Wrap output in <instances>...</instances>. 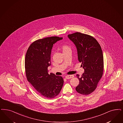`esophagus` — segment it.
Returning a JSON list of instances; mask_svg holds the SVG:
<instances>
[{
	"instance_id": "1",
	"label": "esophagus",
	"mask_w": 123,
	"mask_h": 123,
	"mask_svg": "<svg viewBox=\"0 0 123 123\" xmlns=\"http://www.w3.org/2000/svg\"><path fill=\"white\" fill-rule=\"evenodd\" d=\"M74 75H65V77L66 79H70V78H72L73 77H74Z\"/></svg>"
}]
</instances>
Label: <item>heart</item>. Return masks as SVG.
Segmentation results:
<instances>
[{"label":"heart","mask_w":123,"mask_h":123,"mask_svg":"<svg viewBox=\"0 0 123 123\" xmlns=\"http://www.w3.org/2000/svg\"><path fill=\"white\" fill-rule=\"evenodd\" d=\"M62 50H63V52L70 49V47H69V46H68V45H64L62 46Z\"/></svg>","instance_id":"obj_1"}]
</instances>
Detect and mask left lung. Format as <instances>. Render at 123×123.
Instances as JSON below:
<instances>
[{
    "label": "left lung",
    "instance_id": "obj_1",
    "mask_svg": "<svg viewBox=\"0 0 123 123\" xmlns=\"http://www.w3.org/2000/svg\"><path fill=\"white\" fill-rule=\"evenodd\" d=\"M68 37L75 45L78 60L84 69L81 77L76 74L80 82L75 90L79 93L88 95L97 88L103 74L102 50L96 39L88 35L77 32Z\"/></svg>",
    "mask_w": 123,
    "mask_h": 123
}]
</instances>
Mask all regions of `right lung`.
<instances>
[{"label":"right lung","instance_id":"obj_1","mask_svg":"<svg viewBox=\"0 0 123 123\" xmlns=\"http://www.w3.org/2000/svg\"><path fill=\"white\" fill-rule=\"evenodd\" d=\"M63 39L48 37L35 41L30 46L25 54V70L27 80L43 97L54 98L59 94L64 84L61 76L49 74L51 50L54 44Z\"/></svg>","mask_w":123,"mask_h":123}]
</instances>
